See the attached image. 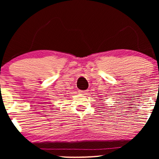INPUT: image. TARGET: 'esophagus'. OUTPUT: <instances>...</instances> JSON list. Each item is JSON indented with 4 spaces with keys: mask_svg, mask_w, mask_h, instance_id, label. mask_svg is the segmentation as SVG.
Here are the masks:
<instances>
[{
    "mask_svg": "<svg viewBox=\"0 0 159 159\" xmlns=\"http://www.w3.org/2000/svg\"><path fill=\"white\" fill-rule=\"evenodd\" d=\"M80 93L82 95H86L87 93H88V91L87 90H80Z\"/></svg>",
    "mask_w": 159,
    "mask_h": 159,
    "instance_id": "esophagus-1",
    "label": "esophagus"
}]
</instances>
